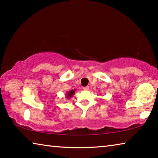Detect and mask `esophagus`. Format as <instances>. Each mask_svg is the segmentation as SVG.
Segmentation results:
<instances>
[{
	"mask_svg": "<svg viewBox=\"0 0 158 158\" xmlns=\"http://www.w3.org/2000/svg\"><path fill=\"white\" fill-rule=\"evenodd\" d=\"M89 89V86H84V87H83V88H82V89L84 90V91H87V90H88Z\"/></svg>",
	"mask_w": 158,
	"mask_h": 158,
	"instance_id": "esophagus-1",
	"label": "esophagus"
}]
</instances>
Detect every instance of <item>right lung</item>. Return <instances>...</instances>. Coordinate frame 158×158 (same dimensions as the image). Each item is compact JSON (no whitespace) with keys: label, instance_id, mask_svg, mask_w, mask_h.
<instances>
[{"label":"right lung","instance_id":"right-lung-1","mask_svg":"<svg viewBox=\"0 0 158 158\" xmlns=\"http://www.w3.org/2000/svg\"><path fill=\"white\" fill-rule=\"evenodd\" d=\"M75 91H76V89L71 90V91H69L67 92V94H66V98H67L69 99L70 98L73 96V95L74 94V93H75Z\"/></svg>","mask_w":158,"mask_h":158}]
</instances>
